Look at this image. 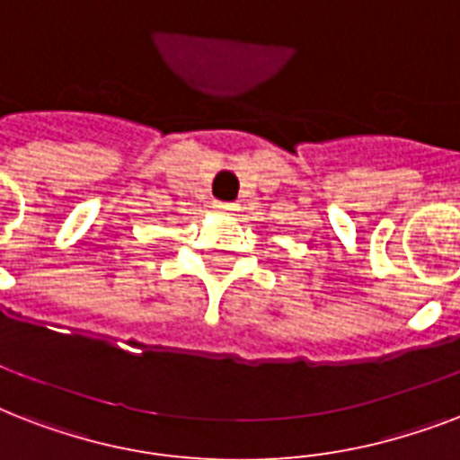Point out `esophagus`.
Returning a JSON list of instances; mask_svg holds the SVG:
<instances>
[{
	"label": "esophagus",
	"mask_w": 460,
	"mask_h": 460,
	"mask_svg": "<svg viewBox=\"0 0 460 460\" xmlns=\"http://www.w3.org/2000/svg\"><path fill=\"white\" fill-rule=\"evenodd\" d=\"M215 208L219 209V212H224V215H226V212H234V209H236V205H234V202H217Z\"/></svg>",
	"instance_id": "obj_1"
}]
</instances>
